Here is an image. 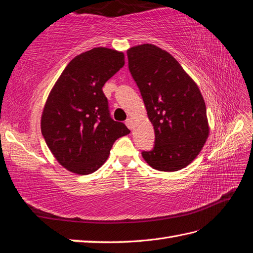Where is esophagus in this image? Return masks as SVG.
<instances>
[{
    "label": "esophagus",
    "instance_id": "1",
    "mask_svg": "<svg viewBox=\"0 0 253 253\" xmlns=\"http://www.w3.org/2000/svg\"><path fill=\"white\" fill-rule=\"evenodd\" d=\"M126 125L128 128H130V130H133V128H134V121L132 119H127L126 121Z\"/></svg>",
    "mask_w": 253,
    "mask_h": 253
}]
</instances>
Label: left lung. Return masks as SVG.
Here are the masks:
<instances>
[{
  "label": "left lung",
  "instance_id": "left-lung-1",
  "mask_svg": "<svg viewBox=\"0 0 253 253\" xmlns=\"http://www.w3.org/2000/svg\"><path fill=\"white\" fill-rule=\"evenodd\" d=\"M126 54L155 131L154 148L143 151V158L159 171L184 169L210 133L200 89L170 53L154 44L133 46Z\"/></svg>",
  "mask_w": 253,
  "mask_h": 253
}]
</instances>
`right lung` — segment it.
<instances>
[{"instance_id":"1","label":"right lung","mask_w":253,"mask_h":253,"mask_svg":"<svg viewBox=\"0 0 253 253\" xmlns=\"http://www.w3.org/2000/svg\"><path fill=\"white\" fill-rule=\"evenodd\" d=\"M125 65V54L95 47L76 56L50 89L41 132L50 153L68 171L86 175L108 159L117 138L130 130L112 120L104 84Z\"/></svg>"}]
</instances>
